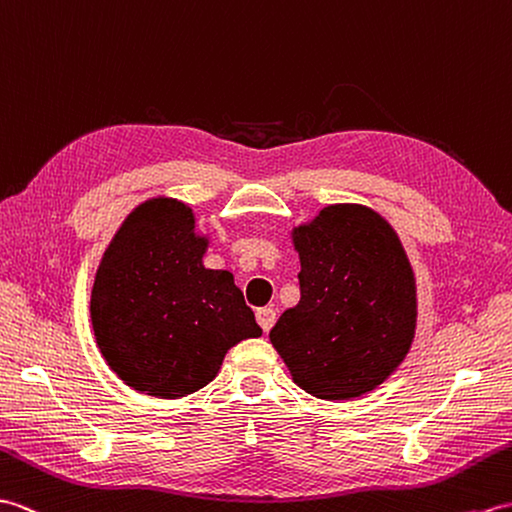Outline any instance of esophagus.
<instances>
[{
  "instance_id": "1",
  "label": "esophagus",
  "mask_w": 512,
  "mask_h": 512,
  "mask_svg": "<svg viewBox=\"0 0 512 512\" xmlns=\"http://www.w3.org/2000/svg\"><path fill=\"white\" fill-rule=\"evenodd\" d=\"M256 322H258L260 328H263L265 333H269L271 326L276 324V311L274 309H267V306H265V309H258L256 311Z\"/></svg>"
}]
</instances>
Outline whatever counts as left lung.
<instances>
[{
	"label": "left lung",
	"instance_id": "left-lung-1",
	"mask_svg": "<svg viewBox=\"0 0 512 512\" xmlns=\"http://www.w3.org/2000/svg\"><path fill=\"white\" fill-rule=\"evenodd\" d=\"M300 302L269 339L293 381L326 401L377 388L399 368L416 331V280L390 223L357 203L326 206L293 227Z\"/></svg>",
	"mask_w": 512,
	"mask_h": 512
}]
</instances>
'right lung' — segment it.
<instances>
[{
	"instance_id": "1",
	"label": "right lung",
	"mask_w": 512,
	"mask_h": 512,
	"mask_svg": "<svg viewBox=\"0 0 512 512\" xmlns=\"http://www.w3.org/2000/svg\"><path fill=\"white\" fill-rule=\"evenodd\" d=\"M206 249L195 214L168 197L140 203L109 243L89 311L102 357L129 388L192 394L227 350L263 335L230 271L203 267Z\"/></svg>"
}]
</instances>
